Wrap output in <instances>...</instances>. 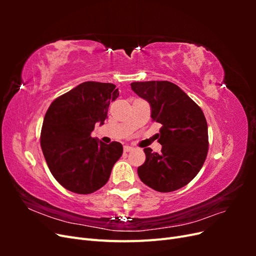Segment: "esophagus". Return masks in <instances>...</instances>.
<instances>
[{
	"label": "esophagus",
	"mask_w": 256,
	"mask_h": 256,
	"mask_svg": "<svg viewBox=\"0 0 256 256\" xmlns=\"http://www.w3.org/2000/svg\"><path fill=\"white\" fill-rule=\"evenodd\" d=\"M134 150V147H131V146H125L124 147V152H132Z\"/></svg>",
	"instance_id": "obj_1"
}]
</instances>
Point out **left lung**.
<instances>
[{"label":"left lung","mask_w":256,"mask_h":256,"mask_svg":"<svg viewBox=\"0 0 256 256\" xmlns=\"http://www.w3.org/2000/svg\"><path fill=\"white\" fill-rule=\"evenodd\" d=\"M131 88L148 102L150 118L161 124V152L144 148L145 162L138 168L140 180L159 192L188 184L202 168L208 152V127L202 109L168 81L132 82Z\"/></svg>","instance_id":"8db88e82"}]
</instances>
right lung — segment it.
Listing matches in <instances>:
<instances>
[{
    "label": "right lung",
    "instance_id": "obj_1",
    "mask_svg": "<svg viewBox=\"0 0 256 256\" xmlns=\"http://www.w3.org/2000/svg\"><path fill=\"white\" fill-rule=\"evenodd\" d=\"M112 83L88 81L58 97L44 115L40 146L53 177L78 194H90L109 180L122 154L120 142L104 144L90 136L96 122L108 118L118 97Z\"/></svg>",
    "mask_w": 256,
    "mask_h": 256
}]
</instances>
